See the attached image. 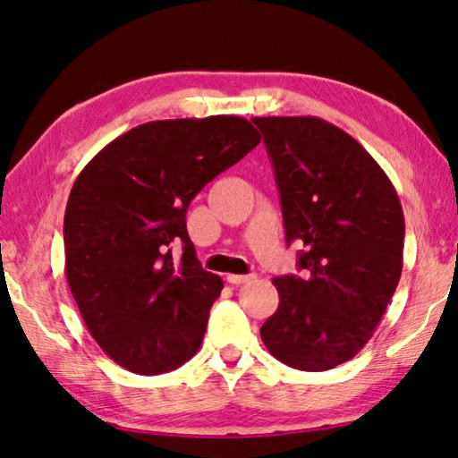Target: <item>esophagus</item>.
<instances>
[{
  "label": "esophagus",
  "mask_w": 458,
  "mask_h": 458,
  "mask_svg": "<svg viewBox=\"0 0 458 458\" xmlns=\"http://www.w3.org/2000/svg\"><path fill=\"white\" fill-rule=\"evenodd\" d=\"M255 279V275H228L226 281L232 283V285H242V283H250Z\"/></svg>",
  "instance_id": "esophagus-1"
}]
</instances>
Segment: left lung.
Returning a JSON list of instances; mask_svg holds the SVG:
<instances>
[{"label":"left lung","instance_id":"obj_1","mask_svg":"<svg viewBox=\"0 0 458 458\" xmlns=\"http://www.w3.org/2000/svg\"><path fill=\"white\" fill-rule=\"evenodd\" d=\"M281 198L287 244L303 275L273 283L279 308L260 328L275 359L328 371L369 340L403 267V209L389 177L351 134L311 115L252 118Z\"/></svg>","mask_w":458,"mask_h":458}]
</instances>
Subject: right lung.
<instances>
[{
  "instance_id": "right-lung-1",
  "label": "right lung",
  "mask_w": 458,
  "mask_h": 458,
  "mask_svg": "<svg viewBox=\"0 0 458 458\" xmlns=\"http://www.w3.org/2000/svg\"><path fill=\"white\" fill-rule=\"evenodd\" d=\"M259 142L238 115L157 120L79 173L64 209V273L87 330L120 367L161 375L198 352L224 283L195 257L187 208Z\"/></svg>"
}]
</instances>
